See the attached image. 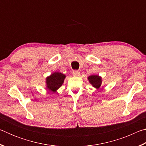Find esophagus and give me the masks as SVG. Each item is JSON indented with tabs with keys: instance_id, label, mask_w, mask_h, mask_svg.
Masks as SVG:
<instances>
[{
	"instance_id": "34e87169",
	"label": "esophagus",
	"mask_w": 146,
	"mask_h": 146,
	"mask_svg": "<svg viewBox=\"0 0 146 146\" xmlns=\"http://www.w3.org/2000/svg\"><path fill=\"white\" fill-rule=\"evenodd\" d=\"M73 75L74 76H80V71H79L78 70H74L73 71Z\"/></svg>"
}]
</instances>
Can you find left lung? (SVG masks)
<instances>
[{
  "mask_svg": "<svg viewBox=\"0 0 146 146\" xmlns=\"http://www.w3.org/2000/svg\"><path fill=\"white\" fill-rule=\"evenodd\" d=\"M88 80L89 82L93 85V87L97 89L100 87L101 84H102V79L100 76H98V75H91L88 77Z\"/></svg>",
  "mask_w": 146,
  "mask_h": 146,
  "instance_id": "8db88e82",
  "label": "left lung"
}]
</instances>
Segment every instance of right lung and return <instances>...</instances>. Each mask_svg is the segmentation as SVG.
<instances>
[{"label":"right lung","mask_w":146,"mask_h":146,"mask_svg":"<svg viewBox=\"0 0 146 146\" xmlns=\"http://www.w3.org/2000/svg\"><path fill=\"white\" fill-rule=\"evenodd\" d=\"M65 78V75L61 73L56 72L51 74L46 78L47 88L49 90L53 92H56V91L62 85Z\"/></svg>","instance_id":"1"}]
</instances>
